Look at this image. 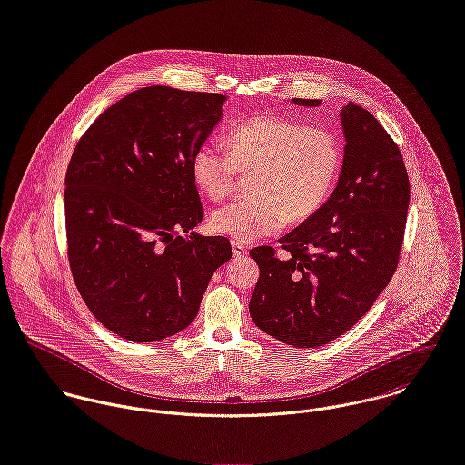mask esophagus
I'll list each match as a JSON object with an SVG mask.
<instances>
[{"label": "esophagus", "mask_w": 465, "mask_h": 465, "mask_svg": "<svg viewBox=\"0 0 465 465\" xmlns=\"http://www.w3.org/2000/svg\"><path fill=\"white\" fill-rule=\"evenodd\" d=\"M232 250H233L235 257H244L248 253V248L239 241H232Z\"/></svg>", "instance_id": "obj_1"}]
</instances>
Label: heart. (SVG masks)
<instances>
[{"instance_id":"obj_1","label":"heart","mask_w":465,"mask_h":465,"mask_svg":"<svg viewBox=\"0 0 465 465\" xmlns=\"http://www.w3.org/2000/svg\"><path fill=\"white\" fill-rule=\"evenodd\" d=\"M226 149L203 143L192 157V177L212 201L226 199L237 172L253 173V197L215 210L210 228L241 242L273 235L290 219H311L331 197L343 163L340 138L279 116H257L230 129Z\"/></svg>"}]
</instances>
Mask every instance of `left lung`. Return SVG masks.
<instances>
[{"label":"left lung","instance_id":"left-lung-1","mask_svg":"<svg viewBox=\"0 0 465 465\" xmlns=\"http://www.w3.org/2000/svg\"><path fill=\"white\" fill-rule=\"evenodd\" d=\"M340 120L345 149L332 195L279 239L286 257L270 246L250 252L261 270L250 316L264 334L297 349L323 347L352 329L389 284L403 242L411 188L398 145L354 102Z\"/></svg>","mask_w":465,"mask_h":465}]
</instances>
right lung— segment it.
<instances>
[{"mask_svg":"<svg viewBox=\"0 0 465 465\" xmlns=\"http://www.w3.org/2000/svg\"><path fill=\"white\" fill-rule=\"evenodd\" d=\"M224 94L136 89L105 109L74 147L65 226L74 282L113 334L151 343L197 316L226 237L193 228L203 206L192 157L223 118Z\"/></svg>","mask_w":465,"mask_h":465,"instance_id":"right-lung-1","label":"right lung"}]
</instances>
